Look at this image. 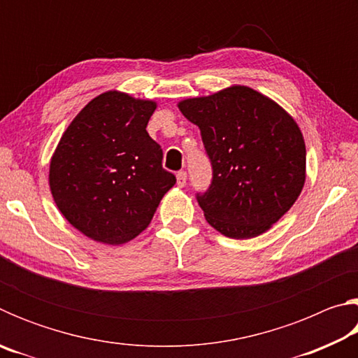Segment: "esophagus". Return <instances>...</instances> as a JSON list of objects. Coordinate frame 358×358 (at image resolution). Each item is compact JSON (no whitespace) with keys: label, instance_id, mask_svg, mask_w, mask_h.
I'll list each match as a JSON object with an SVG mask.
<instances>
[{"label":"esophagus","instance_id":"obj_1","mask_svg":"<svg viewBox=\"0 0 358 358\" xmlns=\"http://www.w3.org/2000/svg\"><path fill=\"white\" fill-rule=\"evenodd\" d=\"M177 185L178 187H183L186 185V172L181 171L177 173Z\"/></svg>","mask_w":358,"mask_h":358}]
</instances>
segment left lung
Masks as SVG:
<instances>
[{
	"label": "left lung",
	"mask_w": 358,
	"mask_h": 358,
	"mask_svg": "<svg viewBox=\"0 0 358 358\" xmlns=\"http://www.w3.org/2000/svg\"><path fill=\"white\" fill-rule=\"evenodd\" d=\"M197 124L213 169L197 194L205 220L230 238L268 230L299 199L306 178V148L295 120L262 93L234 85L178 102Z\"/></svg>",
	"instance_id": "8db88e82"
}]
</instances>
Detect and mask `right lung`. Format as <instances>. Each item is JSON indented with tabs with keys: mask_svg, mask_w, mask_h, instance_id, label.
I'll return each instance as SVG.
<instances>
[{
	"mask_svg": "<svg viewBox=\"0 0 358 358\" xmlns=\"http://www.w3.org/2000/svg\"><path fill=\"white\" fill-rule=\"evenodd\" d=\"M155 108L153 101L102 93L59 138L48 173L53 201L88 238L106 245L136 238L177 181L147 132Z\"/></svg>",
	"mask_w": 358,
	"mask_h": 358,
	"instance_id": "right-lung-1",
	"label": "right lung"
}]
</instances>
